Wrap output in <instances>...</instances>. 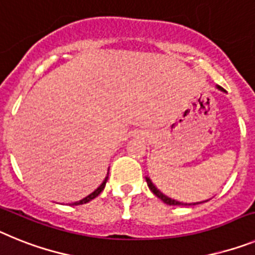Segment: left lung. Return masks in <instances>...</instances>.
Instances as JSON below:
<instances>
[{
  "mask_svg": "<svg viewBox=\"0 0 255 255\" xmlns=\"http://www.w3.org/2000/svg\"><path fill=\"white\" fill-rule=\"evenodd\" d=\"M218 88L223 91L222 87H218ZM146 182H147V186H149V189L152 191V194H154L155 196H158V198L160 199V200L164 201L165 204H168V205H196V204H199V203H194V204H185V203H180V201L173 200V199L168 198V196H165V195L161 194V192L159 191V190L156 189V187H155L154 185H152L151 180H150L149 177H146ZM201 203H203V201H201Z\"/></svg>",
  "mask_w": 255,
  "mask_h": 255,
  "instance_id": "8db88e82",
  "label": "left lung"
}]
</instances>
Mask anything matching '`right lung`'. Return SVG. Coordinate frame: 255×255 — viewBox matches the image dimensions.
Segmentation results:
<instances>
[{
  "instance_id": "right-lung-1",
  "label": "right lung",
  "mask_w": 255,
  "mask_h": 255,
  "mask_svg": "<svg viewBox=\"0 0 255 255\" xmlns=\"http://www.w3.org/2000/svg\"><path fill=\"white\" fill-rule=\"evenodd\" d=\"M109 174V173H108ZM106 181H108V176L105 177V180H104V182L101 183L100 186H99V187H97L96 190H95L94 192H92V194H90L88 195V196H86L85 199H82V200H79V201H75V203H73V205H81V204H86V203H88V201H91L92 200V199H95L96 198V196H99V195H100V192L103 191L104 190V187H105V185H106Z\"/></svg>"
}]
</instances>
